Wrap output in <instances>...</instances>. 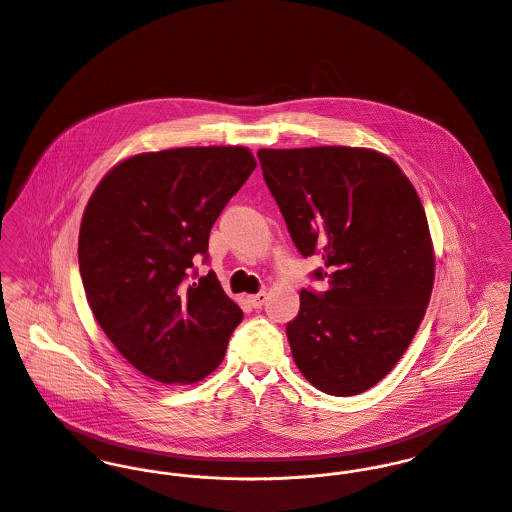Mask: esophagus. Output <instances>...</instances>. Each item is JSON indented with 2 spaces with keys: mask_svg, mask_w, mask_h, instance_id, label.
<instances>
[{
  "mask_svg": "<svg viewBox=\"0 0 512 512\" xmlns=\"http://www.w3.org/2000/svg\"><path fill=\"white\" fill-rule=\"evenodd\" d=\"M248 303L254 307V309H260L264 303H266V292L254 293V295H248Z\"/></svg>",
  "mask_w": 512,
  "mask_h": 512,
  "instance_id": "34e87169",
  "label": "esophagus"
}]
</instances>
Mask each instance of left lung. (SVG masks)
Listing matches in <instances>:
<instances>
[{
	"label": "left lung",
	"instance_id": "left-lung-1",
	"mask_svg": "<svg viewBox=\"0 0 512 512\" xmlns=\"http://www.w3.org/2000/svg\"><path fill=\"white\" fill-rule=\"evenodd\" d=\"M264 181L303 258L321 254L327 292L301 290L286 333L299 372L331 396L380 382L412 343L434 288L422 201L365 147L260 149Z\"/></svg>",
	"mask_w": 512,
	"mask_h": 512
}]
</instances>
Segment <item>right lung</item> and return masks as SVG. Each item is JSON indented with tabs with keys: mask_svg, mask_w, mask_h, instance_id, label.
<instances>
[{
	"mask_svg": "<svg viewBox=\"0 0 512 512\" xmlns=\"http://www.w3.org/2000/svg\"><path fill=\"white\" fill-rule=\"evenodd\" d=\"M256 167L240 146L177 147L118 163L80 222L78 268L102 331L142 374L191 384L222 363L242 309L211 270L209 234Z\"/></svg>",
	"mask_w": 512,
	"mask_h": 512,
	"instance_id": "add662e5",
	"label": "right lung"
}]
</instances>
